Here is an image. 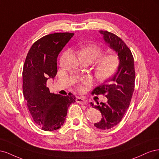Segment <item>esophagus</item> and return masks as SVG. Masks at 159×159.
Instances as JSON below:
<instances>
[{
	"instance_id": "obj_1",
	"label": "esophagus",
	"mask_w": 159,
	"mask_h": 159,
	"mask_svg": "<svg viewBox=\"0 0 159 159\" xmlns=\"http://www.w3.org/2000/svg\"><path fill=\"white\" fill-rule=\"evenodd\" d=\"M76 102L77 103H80V104H83V105H84V104H86V101H85V99L84 98H81V97H78L76 98Z\"/></svg>"
}]
</instances>
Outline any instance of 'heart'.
<instances>
[{"instance_id": "1", "label": "heart", "mask_w": 159, "mask_h": 159, "mask_svg": "<svg viewBox=\"0 0 159 159\" xmlns=\"http://www.w3.org/2000/svg\"><path fill=\"white\" fill-rule=\"evenodd\" d=\"M80 53L88 54L93 61L102 56V50L96 45L89 44L81 49ZM119 66V58L116 54H108L100 57L95 66V72L96 77L99 80H107L112 77L118 70ZM85 83L89 84L91 81L86 79Z\"/></svg>"}]
</instances>
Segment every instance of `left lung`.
I'll return each mask as SVG.
<instances>
[{
	"label": "left lung",
	"instance_id": "left-lung-1",
	"mask_svg": "<svg viewBox=\"0 0 159 159\" xmlns=\"http://www.w3.org/2000/svg\"><path fill=\"white\" fill-rule=\"evenodd\" d=\"M99 32L119 58L116 73L92 91V94L106 95L107 102L100 104L97 102L98 105L90 103L92 107L99 110L102 115L101 121L94 123L95 127L106 130L119 124L126 113L133 93L135 71L132 53L125 42L113 33L103 30Z\"/></svg>",
	"mask_w": 159,
	"mask_h": 159
}]
</instances>
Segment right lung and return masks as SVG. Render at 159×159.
I'll use <instances>...</instances> for the list:
<instances>
[{
    "instance_id": "1",
    "label": "right lung",
    "mask_w": 159,
    "mask_h": 159,
    "mask_svg": "<svg viewBox=\"0 0 159 159\" xmlns=\"http://www.w3.org/2000/svg\"><path fill=\"white\" fill-rule=\"evenodd\" d=\"M74 33H54L34 42L28 52L22 71L23 94L34 122L46 131L63 125L73 95L63 96L50 92L47 80L57 74V58Z\"/></svg>"
}]
</instances>
